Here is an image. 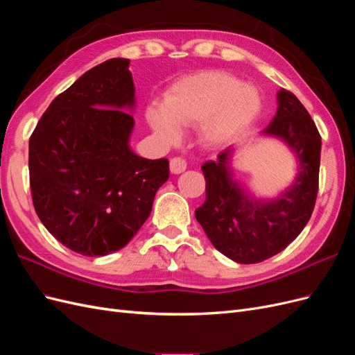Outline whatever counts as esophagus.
Returning a JSON list of instances; mask_svg holds the SVG:
<instances>
[{"instance_id":"1","label":"esophagus","mask_w":355,"mask_h":355,"mask_svg":"<svg viewBox=\"0 0 355 355\" xmlns=\"http://www.w3.org/2000/svg\"><path fill=\"white\" fill-rule=\"evenodd\" d=\"M187 170V161L180 157H173L170 159V171L175 175L182 173Z\"/></svg>"}]
</instances>
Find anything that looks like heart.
<instances>
[{"label":"heart","mask_w":355,"mask_h":355,"mask_svg":"<svg viewBox=\"0 0 355 355\" xmlns=\"http://www.w3.org/2000/svg\"><path fill=\"white\" fill-rule=\"evenodd\" d=\"M261 108V93L253 85L227 72H202L175 84L166 96L164 108L148 110V121L167 144L179 141V127L200 125V142L214 148L243 133Z\"/></svg>","instance_id":"obj_1"}]
</instances>
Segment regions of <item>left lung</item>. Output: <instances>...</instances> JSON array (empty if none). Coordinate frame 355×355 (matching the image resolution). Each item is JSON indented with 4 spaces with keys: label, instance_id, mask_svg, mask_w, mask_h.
<instances>
[{
    "label": "left lung",
    "instance_id": "left-lung-1",
    "mask_svg": "<svg viewBox=\"0 0 355 355\" xmlns=\"http://www.w3.org/2000/svg\"><path fill=\"white\" fill-rule=\"evenodd\" d=\"M278 108L263 135L284 141L299 159L293 185L274 200H256L234 180L231 149L201 166L206 201L196 218L216 249L239 263H257L283 252L302 232L313 214L321 136L305 106L292 92L277 94Z\"/></svg>",
    "mask_w": 355,
    "mask_h": 355
}]
</instances>
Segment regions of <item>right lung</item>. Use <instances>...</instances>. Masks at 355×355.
Wrapping results in <instances>:
<instances>
[{
	"label": "right lung",
	"mask_w": 355,
	"mask_h": 355,
	"mask_svg": "<svg viewBox=\"0 0 355 355\" xmlns=\"http://www.w3.org/2000/svg\"><path fill=\"white\" fill-rule=\"evenodd\" d=\"M130 60L92 68L60 93L29 139L32 202L47 231L72 252L105 256L141 230L168 159L130 146L135 84Z\"/></svg>",
	"instance_id": "obj_1"
}]
</instances>
